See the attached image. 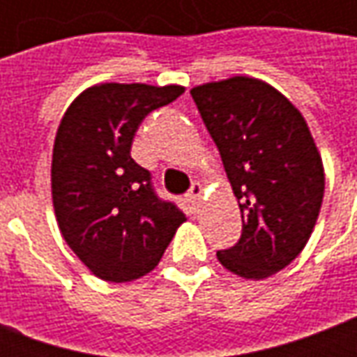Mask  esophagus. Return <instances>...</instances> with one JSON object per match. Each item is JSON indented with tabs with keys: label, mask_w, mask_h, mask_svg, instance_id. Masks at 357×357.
<instances>
[{
	"label": "esophagus",
	"mask_w": 357,
	"mask_h": 357,
	"mask_svg": "<svg viewBox=\"0 0 357 357\" xmlns=\"http://www.w3.org/2000/svg\"><path fill=\"white\" fill-rule=\"evenodd\" d=\"M202 199V185L201 183H193V187L189 189V193L185 195V202L189 204V208L197 210L199 208V204H201Z\"/></svg>",
	"instance_id": "obj_1"
}]
</instances>
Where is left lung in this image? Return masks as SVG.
I'll list each match as a JSON object with an SVG mask.
<instances>
[{
    "mask_svg": "<svg viewBox=\"0 0 357 357\" xmlns=\"http://www.w3.org/2000/svg\"><path fill=\"white\" fill-rule=\"evenodd\" d=\"M239 201V243L218 252L225 269L266 279L306 247L325 191L321 155L306 120L273 86L233 76L191 89Z\"/></svg>",
    "mask_w": 357,
    "mask_h": 357,
    "instance_id": "1",
    "label": "left lung"
}]
</instances>
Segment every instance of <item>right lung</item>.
<instances>
[{
  "mask_svg": "<svg viewBox=\"0 0 357 357\" xmlns=\"http://www.w3.org/2000/svg\"><path fill=\"white\" fill-rule=\"evenodd\" d=\"M183 86L97 84L61 118L51 197L59 229L82 264L102 281L128 283L158 266L185 214L151 187L130 155L143 118L176 101Z\"/></svg>",
  "mask_w": 357,
  "mask_h": 357,
  "instance_id": "obj_1",
  "label": "right lung"
}]
</instances>
